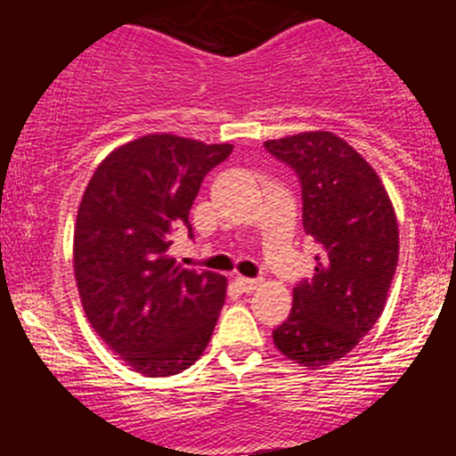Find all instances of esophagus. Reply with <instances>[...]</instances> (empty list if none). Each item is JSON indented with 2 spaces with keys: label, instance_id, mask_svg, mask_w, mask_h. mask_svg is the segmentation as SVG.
Returning <instances> with one entry per match:
<instances>
[{
  "label": "esophagus",
  "instance_id": "34e87169",
  "mask_svg": "<svg viewBox=\"0 0 456 456\" xmlns=\"http://www.w3.org/2000/svg\"><path fill=\"white\" fill-rule=\"evenodd\" d=\"M236 284H238V287H240L245 293H254L256 289L260 287L262 282H260V280H257V278H245V275H238Z\"/></svg>",
  "mask_w": 456,
  "mask_h": 456
}]
</instances>
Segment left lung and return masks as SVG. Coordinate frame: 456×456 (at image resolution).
<instances>
[{"instance_id":"1","label":"left lung","mask_w":456,"mask_h":456,"mask_svg":"<svg viewBox=\"0 0 456 456\" xmlns=\"http://www.w3.org/2000/svg\"><path fill=\"white\" fill-rule=\"evenodd\" d=\"M265 147L300 178L305 232L322 245L314 278L293 289V309L273 344L315 370L351 353L379 320L397 269V216L369 160L333 132Z\"/></svg>"}]
</instances>
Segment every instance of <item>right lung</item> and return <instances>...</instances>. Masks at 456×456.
<instances>
[{"instance_id":"1","label":"right lung","mask_w":456,"mask_h":456,"mask_svg":"<svg viewBox=\"0 0 456 456\" xmlns=\"http://www.w3.org/2000/svg\"><path fill=\"white\" fill-rule=\"evenodd\" d=\"M233 145L147 134L110 151L87 183L75 224V278L87 322L136 372L169 377L209 344L227 278L167 257L202 178Z\"/></svg>"}]
</instances>
